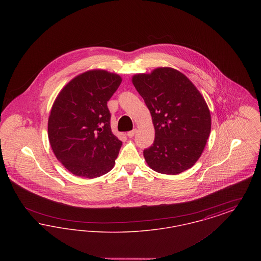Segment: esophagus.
Returning a JSON list of instances; mask_svg holds the SVG:
<instances>
[{"label":"esophagus","mask_w":261,"mask_h":261,"mask_svg":"<svg viewBox=\"0 0 261 261\" xmlns=\"http://www.w3.org/2000/svg\"><path fill=\"white\" fill-rule=\"evenodd\" d=\"M136 129H134V130H132V131H130V132H128V133H127V136L129 137V138H132V137H134V135L136 134Z\"/></svg>","instance_id":"34e87169"}]
</instances>
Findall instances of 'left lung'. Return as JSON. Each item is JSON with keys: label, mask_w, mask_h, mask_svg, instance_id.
Instances as JSON below:
<instances>
[{"label": "left lung", "mask_w": 261, "mask_h": 261, "mask_svg": "<svg viewBox=\"0 0 261 261\" xmlns=\"http://www.w3.org/2000/svg\"><path fill=\"white\" fill-rule=\"evenodd\" d=\"M154 127V141L144 156L149 167L176 175L198 162L211 134L208 107L186 75L171 67L132 77Z\"/></svg>", "instance_id": "obj_1"}]
</instances>
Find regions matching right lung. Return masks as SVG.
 <instances>
[{
  "label": "right lung",
  "instance_id": "add662e5",
  "mask_svg": "<svg viewBox=\"0 0 261 261\" xmlns=\"http://www.w3.org/2000/svg\"><path fill=\"white\" fill-rule=\"evenodd\" d=\"M122 79L101 69L77 75L50 110L48 137L62 165L72 174L97 178L111 171L122 142L113 135L108 100Z\"/></svg>",
  "mask_w": 261,
  "mask_h": 261
}]
</instances>
